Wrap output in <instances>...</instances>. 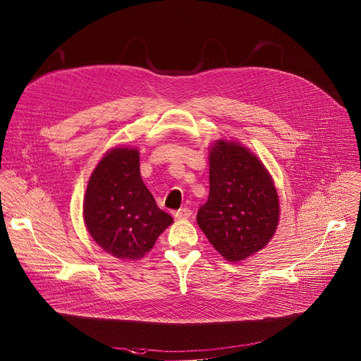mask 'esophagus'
Instances as JSON below:
<instances>
[{
    "mask_svg": "<svg viewBox=\"0 0 361 361\" xmlns=\"http://www.w3.org/2000/svg\"><path fill=\"white\" fill-rule=\"evenodd\" d=\"M191 209L190 208H181V209H178V211H176L173 215L176 219H188V217L191 216Z\"/></svg>",
    "mask_w": 361,
    "mask_h": 361,
    "instance_id": "34e87169",
    "label": "esophagus"
}]
</instances>
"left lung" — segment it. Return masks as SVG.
I'll return each mask as SVG.
<instances>
[{
	"label": "left lung",
	"mask_w": 361,
	"mask_h": 361,
	"mask_svg": "<svg viewBox=\"0 0 361 361\" xmlns=\"http://www.w3.org/2000/svg\"><path fill=\"white\" fill-rule=\"evenodd\" d=\"M209 152V197L197 221L221 257L243 261L272 238L279 221L278 192L247 147L220 140Z\"/></svg>",
	"instance_id": "8db88e82"
}]
</instances>
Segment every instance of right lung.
<instances>
[{
    "label": "right lung",
    "instance_id": "1",
    "mask_svg": "<svg viewBox=\"0 0 361 361\" xmlns=\"http://www.w3.org/2000/svg\"><path fill=\"white\" fill-rule=\"evenodd\" d=\"M92 238L120 259H140L173 217L159 209L140 173L137 149H111L93 170L83 202Z\"/></svg>",
    "mask_w": 361,
    "mask_h": 361
}]
</instances>
